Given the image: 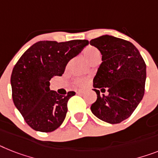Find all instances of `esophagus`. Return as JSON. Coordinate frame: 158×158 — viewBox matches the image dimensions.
Returning <instances> with one entry per match:
<instances>
[{"mask_svg":"<svg viewBox=\"0 0 158 158\" xmlns=\"http://www.w3.org/2000/svg\"><path fill=\"white\" fill-rule=\"evenodd\" d=\"M84 89H76V93L77 94H82L84 93Z\"/></svg>","mask_w":158,"mask_h":158,"instance_id":"1","label":"esophagus"}]
</instances>
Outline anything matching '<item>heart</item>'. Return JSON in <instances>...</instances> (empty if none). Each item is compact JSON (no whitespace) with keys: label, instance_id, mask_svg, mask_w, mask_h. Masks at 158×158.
I'll use <instances>...</instances> for the list:
<instances>
[{"label":"heart","instance_id":"obj_1","mask_svg":"<svg viewBox=\"0 0 158 158\" xmlns=\"http://www.w3.org/2000/svg\"><path fill=\"white\" fill-rule=\"evenodd\" d=\"M84 55L87 57L89 60L91 62H94L96 60H100L101 57V52H99L98 49H97L94 47L89 46L86 48L83 52ZM89 82V79L87 77H77L74 80V84L76 85L77 86L83 87Z\"/></svg>","mask_w":158,"mask_h":158}]
</instances>
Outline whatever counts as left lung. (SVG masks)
I'll use <instances>...</instances> for the list:
<instances>
[{"instance_id": "left-lung-1", "label": "left lung", "mask_w": 158, "mask_h": 158, "mask_svg": "<svg viewBox=\"0 0 158 158\" xmlns=\"http://www.w3.org/2000/svg\"><path fill=\"white\" fill-rule=\"evenodd\" d=\"M89 44L100 51L102 60L93 81L97 100L91 111L104 122L119 123L130 117L143 98L146 64L137 48L127 40L106 35ZM99 90L108 94L100 95Z\"/></svg>"}]
</instances>
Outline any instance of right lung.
Here are the masks:
<instances>
[{
	"label": "right lung",
	"instance_id": "1",
	"mask_svg": "<svg viewBox=\"0 0 158 158\" xmlns=\"http://www.w3.org/2000/svg\"><path fill=\"white\" fill-rule=\"evenodd\" d=\"M88 44L85 40L40 41L28 48L14 65L10 80L13 101L31 128L51 132L62 124L68 101L76 93L59 94L51 90L49 81L54 76H62L69 61Z\"/></svg>",
	"mask_w": 158,
	"mask_h": 158
}]
</instances>
